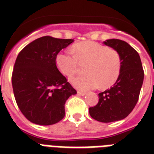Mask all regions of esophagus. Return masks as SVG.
I'll return each mask as SVG.
<instances>
[{"label":"esophagus","instance_id":"obj_1","mask_svg":"<svg viewBox=\"0 0 154 154\" xmlns=\"http://www.w3.org/2000/svg\"><path fill=\"white\" fill-rule=\"evenodd\" d=\"M77 93H78V94L80 95V96H84V95H86V92H83V91H78Z\"/></svg>","mask_w":154,"mask_h":154}]
</instances>
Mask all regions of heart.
Here are the masks:
<instances>
[{
  "label": "heart",
  "instance_id": "1",
  "mask_svg": "<svg viewBox=\"0 0 154 154\" xmlns=\"http://www.w3.org/2000/svg\"><path fill=\"white\" fill-rule=\"evenodd\" d=\"M73 56L59 53L56 64L63 75L71 78L78 72L79 65L85 67L86 75L71 79V82L79 90L97 87L109 88L120 77L122 60L119 52L100 43L86 41L76 43L72 47Z\"/></svg>",
  "mask_w": 154,
  "mask_h": 154
}]
</instances>
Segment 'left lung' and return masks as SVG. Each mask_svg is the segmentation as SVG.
I'll return each mask as SVG.
<instances>
[{
  "instance_id": "8db88e82",
  "label": "left lung",
  "mask_w": 154,
  "mask_h": 154,
  "mask_svg": "<svg viewBox=\"0 0 154 154\" xmlns=\"http://www.w3.org/2000/svg\"><path fill=\"white\" fill-rule=\"evenodd\" d=\"M104 44L119 52L122 60L120 77L109 90L98 94L99 101L89 108L91 117L102 123L126 118L138 102L144 79V71L138 52L120 39H109Z\"/></svg>"
}]
</instances>
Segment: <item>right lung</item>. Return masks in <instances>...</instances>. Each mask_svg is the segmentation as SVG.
<instances>
[{
	"label": "right lung",
	"mask_w": 154,
	"mask_h": 154,
	"mask_svg": "<svg viewBox=\"0 0 154 154\" xmlns=\"http://www.w3.org/2000/svg\"><path fill=\"white\" fill-rule=\"evenodd\" d=\"M72 42L42 37L18 54L11 83L18 107L29 121L52 125L64 117L66 101L77 92L58 70L56 57Z\"/></svg>",
	"instance_id": "right-lung-1"
}]
</instances>
